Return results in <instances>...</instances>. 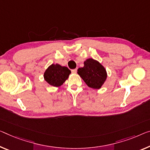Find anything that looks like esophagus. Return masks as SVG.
Returning <instances> with one entry per match:
<instances>
[{"label": "esophagus", "instance_id": "obj_1", "mask_svg": "<svg viewBox=\"0 0 150 150\" xmlns=\"http://www.w3.org/2000/svg\"><path fill=\"white\" fill-rule=\"evenodd\" d=\"M72 72L74 73V74H76V73L77 72V69L76 68L73 69V70H72Z\"/></svg>", "mask_w": 150, "mask_h": 150}]
</instances>
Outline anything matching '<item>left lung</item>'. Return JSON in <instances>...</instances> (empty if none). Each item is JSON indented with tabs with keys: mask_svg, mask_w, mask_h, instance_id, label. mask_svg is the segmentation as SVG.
<instances>
[{
	"mask_svg": "<svg viewBox=\"0 0 150 150\" xmlns=\"http://www.w3.org/2000/svg\"><path fill=\"white\" fill-rule=\"evenodd\" d=\"M84 67L78 68V74L89 87L100 88L107 78V72L98 62L92 58L84 62Z\"/></svg>",
	"mask_w": 150,
	"mask_h": 150,
	"instance_id": "1",
	"label": "left lung"
}]
</instances>
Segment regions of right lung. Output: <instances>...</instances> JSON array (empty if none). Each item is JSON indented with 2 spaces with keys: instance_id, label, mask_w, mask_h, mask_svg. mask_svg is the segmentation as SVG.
I'll use <instances>...</instances> for the list:
<instances>
[{
  "instance_id": "add662e5",
  "label": "right lung",
  "mask_w": 150,
  "mask_h": 150,
  "mask_svg": "<svg viewBox=\"0 0 150 150\" xmlns=\"http://www.w3.org/2000/svg\"><path fill=\"white\" fill-rule=\"evenodd\" d=\"M71 71L67 67L59 64H52L44 73V79L48 84L54 86H59L68 79Z\"/></svg>"
}]
</instances>
